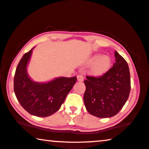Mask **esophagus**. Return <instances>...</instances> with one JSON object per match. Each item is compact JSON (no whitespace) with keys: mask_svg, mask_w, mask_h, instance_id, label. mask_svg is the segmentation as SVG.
<instances>
[{"mask_svg":"<svg viewBox=\"0 0 149 149\" xmlns=\"http://www.w3.org/2000/svg\"><path fill=\"white\" fill-rule=\"evenodd\" d=\"M77 80H78V81H80V82H82L84 80V76L81 74L78 75V76H77Z\"/></svg>","mask_w":149,"mask_h":149,"instance_id":"esophagus-1","label":"esophagus"}]
</instances>
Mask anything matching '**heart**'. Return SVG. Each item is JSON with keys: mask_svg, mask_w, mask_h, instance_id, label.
Returning a JSON list of instances; mask_svg holds the SVG:
<instances>
[{"mask_svg": "<svg viewBox=\"0 0 149 149\" xmlns=\"http://www.w3.org/2000/svg\"><path fill=\"white\" fill-rule=\"evenodd\" d=\"M88 63L93 64L92 67V73L95 76H100L106 73L111 68V59L109 56L96 54L91 56L88 60Z\"/></svg>", "mask_w": 149, "mask_h": 149, "instance_id": "obj_1", "label": "heart"}]
</instances>
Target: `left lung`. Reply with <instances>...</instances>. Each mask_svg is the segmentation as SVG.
Segmentation results:
<instances>
[{"instance_id":"left-lung-1","label":"left lung","mask_w":149,"mask_h":149,"mask_svg":"<svg viewBox=\"0 0 149 149\" xmlns=\"http://www.w3.org/2000/svg\"><path fill=\"white\" fill-rule=\"evenodd\" d=\"M116 63L105 74L99 78L86 76L84 102L90 114L111 118L121 110L129 98L131 77L129 66L123 57L115 52Z\"/></svg>"}]
</instances>
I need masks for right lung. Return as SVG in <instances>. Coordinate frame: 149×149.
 I'll use <instances>...</instances> for the list:
<instances>
[{
  "mask_svg": "<svg viewBox=\"0 0 149 149\" xmlns=\"http://www.w3.org/2000/svg\"><path fill=\"white\" fill-rule=\"evenodd\" d=\"M34 47L24 54L17 66L14 93L20 105L29 113L48 117L59 110L77 78L58 77L45 82L33 80L28 74L27 67Z\"/></svg>",
  "mask_w": 149,
  "mask_h": 149,
  "instance_id": "add662e5",
  "label": "right lung"
}]
</instances>
